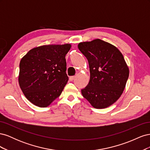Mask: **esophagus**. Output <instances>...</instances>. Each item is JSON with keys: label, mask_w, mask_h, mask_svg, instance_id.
Listing matches in <instances>:
<instances>
[{"label": "esophagus", "mask_w": 150, "mask_h": 150, "mask_svg": "<svg viewBox=\"0 0 150 150\" xmlns=\"http://www.w3.org/2000/svg\"><path fill=\"white\" fill-rule=\"evenodd\" d=\"M74 78H75V76H70L69 79V81H72L74 80Z\"/></svg>", "instance_id": "esophagus-1"}]
</instances>
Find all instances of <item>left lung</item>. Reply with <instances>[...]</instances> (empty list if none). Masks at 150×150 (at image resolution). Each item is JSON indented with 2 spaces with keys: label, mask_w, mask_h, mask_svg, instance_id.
<instances>
[{
  "label": "left lung",
  "mask_w": 150,
  "mask_h": 150,
  "mask_svg": "<svg viewBox=\"0 0 150 150\" xmlns=\"http://www.w3.org/2000/svg\"><path fill=\"white\" fill-rule=\"evenodd\" d=\"M79 51L87 58L90 80L81 89L84 98L97 109L106 108L120 98L128 79L129 69L121 52L101 39L80 42Z\"/></svg>",
  "instance_id": "obj_1"
}]
</instances>
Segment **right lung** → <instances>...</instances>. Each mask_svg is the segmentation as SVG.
Wrapping results in <instances>:
<instances>
[{
  "mask_svg": "<svg viewBox=\"0 0 150 150\" xmlns=\"http://www.w3.org/2000/svg\"><path fill=\"white\" fill-rule=\"evenodd\" d=\"M71 44L32 49L21 59L19 83L28 100L45 108L60 96L67 83L66 55Z\"/></svg>",
  "mask_w": 150,
  "mask_h": 150,
  "instance_id": "1",
  "label": "right lung"
}]
</instances>
